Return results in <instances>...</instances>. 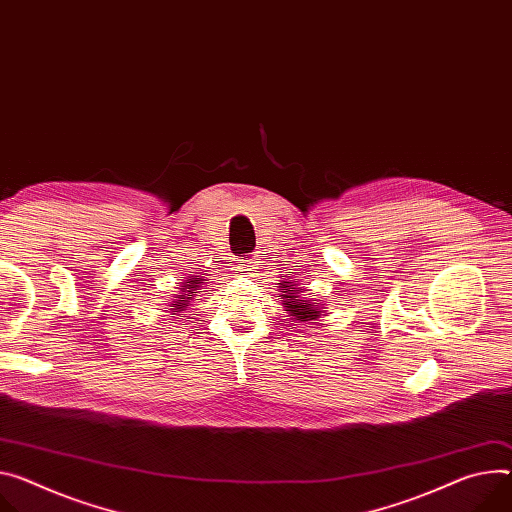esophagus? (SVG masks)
Listing matches in <instances>:
<instances>
[{
  "label": "esophagus",
  "instance_id": "esophagus-1",
  "mask_svg": "<svg viewBox=\"0 0 512 512\" xmlns=\"http://www.w3.org/2000/svg\"><path fill=\"white\" fill-rule=\"evenodd\" d=\"M255 263H257L255 259H243V261H241V269H243V271H253V269H255Z\"/></svg>",
  "mask_w": 512,
  "mask_h": 512
}]
</instances>
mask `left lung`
Segmentation results:
<instances>
[{"label":"left lung","mask_w":512,"mask_h":512,"mask_svg":"<svg viewBox=\"0 0 512 512\" xmlns=\"http://www.w3.org/2000/svg\"><path fill=\"white\" fill-rule=\"evenodd\" d=\"M280 288H286V292L282 294L284 296V304L290 312V316L296 320V322H306V320H316L320 316V308L316 306V302H310V300H304L300 298V290L296 288V284L290 280V282H284Z\"/></svg>","instance_id":"left-lung-1"}]
</instances>
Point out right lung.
Masks as SVG:
<instances>
[{"instance_id":"add662e5","label":"right lung","mask_w":512,"mask_h":512,"mask_svg":"<svg viewBox=\"0 0 512 512\" xmlns=\"http://www.w3.org/2000/svg\"><path fill=\"white\" fill-rule=\"evenodd\" d=\"M200 284H204V280H202V277L200 275H196V277H192V280H188V282H185L181 288H179V296H177V302L173 304V312H179V310H183V308H188V304H190V300L198 294L196 290L198 288H202Z\"/></svg>"}]
</instances>
